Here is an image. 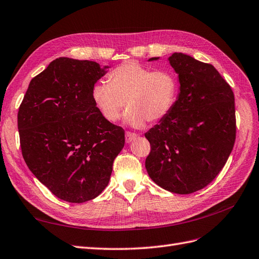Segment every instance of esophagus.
<instances>
[{
	"label": "esophagus",
	"mask_w": 259,
	"mask_h": 259,
	"mask_svg": "<svg viewBox=\"0 0 259 259\" xmlns=\"http://www.w3.org/2000/svg\"><path fill=\"white\" fill-rule=\"evenodd\" d=\"M137 138H138L137 134H134V132H129V131L125 132V142L127 143H130L131 141H134V140Z\"/></svg>",
	"instance_id": "obj_1"
}]
</instances>
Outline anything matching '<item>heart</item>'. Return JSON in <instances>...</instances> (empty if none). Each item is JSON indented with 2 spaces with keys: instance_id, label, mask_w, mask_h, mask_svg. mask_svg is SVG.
<instances>
[{
  "instance_id": "b5f03b06",
  "label": "heart",
  "mask_w": 259,
  "mask_h": 259,
  "mask_svg": "<svg viewBox=\"0 0 259 259\" xmlns=\"http://www.w3.org/2000/svg\"><path fill=\"white\" fill-rule=\"evenodd\" d=\"M108 83L97 82L91 92L95 107L109 122L121 118L142 127L147 120L157 122L171 112L178 97V81L168 70H152L137 63H124L108 73Z\"/></svg>"
}]
</instances>
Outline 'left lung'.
<instances>
[{
    "label": "left lung",
    "mask_w": 259,
    "mask_h": 259,
    "mask_svg": "<svg viewBox=\"0 0 259 259\" xmlns=\"http://www.w3.org/2000/svg\"><path fill=\"white\" fill-rule=\"evenodd\" d=\"M168 62L178 75L179 93L171 112L145 134L151 144L145 168L160 188L190 194L215 179L230 156L234 95L212 65L183 53Z\"/></svg>",
    "instance_id": "8db88e82"
}]
</instances>
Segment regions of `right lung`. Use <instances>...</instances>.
Instances as JSON below:
<instances>
[{
  "label": "right lung",
  "mask_w": 259,
  "mask_h": 259,
  "mask_svg": "<svg viewBox=\"0 0 259 259\" xmlns=\"http://www.w3.org/2000/svg\"><path fill=\"white\" fill-rule=\"evenodd\" d=\"M109 66L60 57L29 83L18 110L23 157L52 193L69 203L100 195L124 145V131L107 121L91 98Z\"/></svg>",
  "instance_id": "1"
}]
</instances>
